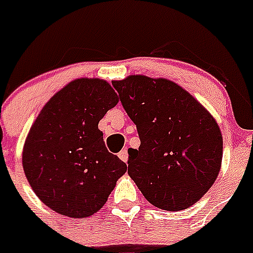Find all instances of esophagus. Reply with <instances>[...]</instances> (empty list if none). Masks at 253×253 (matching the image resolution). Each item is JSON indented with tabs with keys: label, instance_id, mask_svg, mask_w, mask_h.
Listing matches in <instances>:
<instances>
[{
	"label": "esophagus",
	"instance_id": "obj_1",
	"mask_svg": "<svg viewBox=\"0 0 253 253\" xmlns=\"http://www.w3.org/2000/svg\"><path fill=\"white\" fill-rule=\"evenodd\" d=\"M118 156H119V159L122 160V162L127 163V160H128V154H127L126 148H123V150L118 154Z\"/></svg>",
	"mask_w": 253,
	"mask_h": 253
}]
</instances>
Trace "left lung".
I'll return each instance as SVG.
<instances>
[{
  "instance_id": "left-lung-1",
  "label": "left lung",
  "mask_w": 253,
  "mask_h": 253,
  "mask_svg": "<svg viewBox=\"0 0 253 253\" xmlns=\"http://www.w3.org/2000/svg\"><path fill=\"white\" fill-rule=\"evenodd\" d=\"M113 85L140 138L138 150H128L130 177L156 208H190L211 188L222 166L223 138L215 118L163 77L131 75Z\"/></svg>"
}]
</instances>
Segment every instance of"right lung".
I'll return each instance as SVG.
<instances>
[{
  "label": "right lung",
  "instance_id": "1",
  "mask_svg": "<svg viewBox=\"0 0 253 253\" xmlns=\"http://www.w3.org/2000/svg\"><path fill=\"white\" fill-rule=\"evenodd\" d=\"M106 80L76 79L41 110L23 146L22 166L37 197L69 218L102 209L127 166L105 147L98 122L118 103Z\"/></svg>",
  "mask_w": 253,
  "mask_h": 253
}]
</instances>
